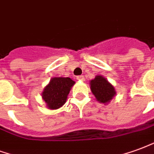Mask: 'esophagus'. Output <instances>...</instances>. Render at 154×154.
I'll use <instances>...</instances> for the list:
<instances>
[{
  "mask_svg": "<svg viewBox=\"0 0 154 154\" xmlns=\"http://www.w3.org/2000/svg\"><path fill=\"white\" fill-rule=\"evenodd\" d=\"M77 79L79 81H84L85 80V77H84V76H77Z\"/></svg>",
  "mask_w": 154,
  "mask_h": 154,
  "instance_id": "34e87169",
  "label": "esophagus"
}]
</instances>
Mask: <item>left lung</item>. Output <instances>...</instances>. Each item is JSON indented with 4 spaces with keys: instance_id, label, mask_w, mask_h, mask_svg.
I'll return each instance as SVG.
<instances>
[{
    "instance_id": "left-lung-1",
    "label": "left lung",
    "mask_w": 154,
    "mask_h": 154,
    "mask_svg": "<svg viewBox=\"0 0 154 154\" xmlns=\"http://www.w3.org/2000/svg\"><path fill=\"white\" fill-rule=\"evenodd\" d=\"M90 85L92 94L101 103H109L116 94L113 86L108 82L105 77L100 75L96 76L91 81Z\"/></svg>"
}]
</instances>
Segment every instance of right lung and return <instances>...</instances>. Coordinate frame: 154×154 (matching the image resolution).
Instances as JSON below:
<instances>
[{"instance_id": "add662e5", "label": "right lung", "mask_w": 154, "mask_h": 154, "mask_svg": "<svg viewBox=\"0 0 154 154\" xmlns=\"http://www.w3.org/2000/svg\"><path fill=\"white\" fill-rule=\"evenodd\" d=\"M75 82L69 77H53L45 86L42 96L50 109H58L65 103Z\"/></svg>"}]
</instances>
